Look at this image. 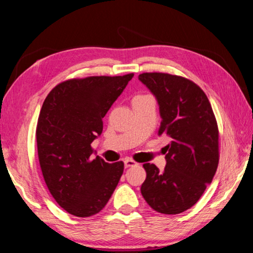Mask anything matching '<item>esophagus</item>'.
<instances>
[{"label":"esophagus","instance_id":"obj_1","mask_svg":"<svg viewBox=\"0 0 253 253\" xmlns=\"http://www.w3.org/2000/svg\"><path fill=\"white\" fill-rule=\"evenodd\" d=\"M124 163H125V167L126 168H130V167L137 166V162H135L134 160H131V159H125V160H124Z\"/></svg>","mask_w":253,"mask_h":253}]
</instances>
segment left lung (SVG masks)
I'll return each mask as SVG.
<instances>
[{"instance_id":"1","label":"left lung","mask_w":253,"mask_h":253,"mask_svg":"<svg viewBox=\"0 0 253 253\" xmlns=\"http://www.w3.org/2000/svg\"><path fill=\"white\" fill-rule=\"evenodd\" d=\"M160 106L159 135L170 138L167 166L144 163V199L154 211L167 215L189 210L202 197L218 167V127L211 102L197 84L179 75H138Z\"/></svg>"}]
</instances>
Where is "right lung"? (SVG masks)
<instances>
[{
    "instance_id": "right-lung-1",
    "label": "right lung",
    "mask_w": 253,
    "mask_h": 253,
    "mask_svg": "<svg viewBox=\"0 0 253 253\" xmlns=\"http://www.w3.org/2000/svg\"><path fill=\"white\" fill-rule=\"evenodd\" d=\"M134 74L87 76L56 85L42 103L36 138L43 180L67 213L90 217L107 205L124 172V162L91 160V143L102 118Z\"/></svg>"
}]
</instances>
